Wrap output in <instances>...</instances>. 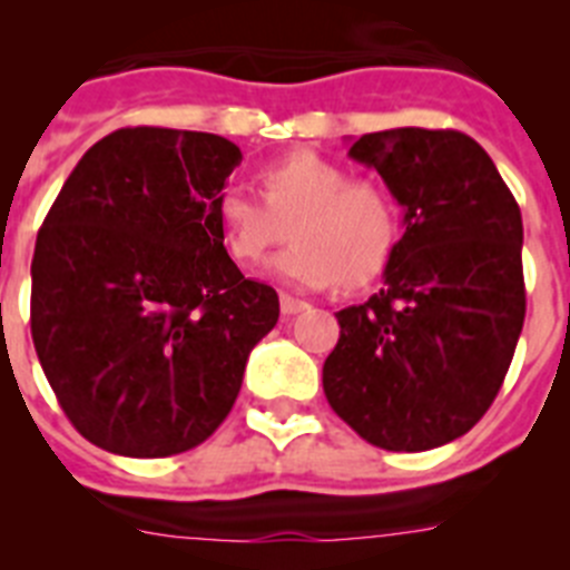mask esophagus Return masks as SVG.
I'll return each mask as SVG.
<instances>
[{
	"label": "esophagus",
	"instance_id": "obj_1",
	"mask_svg": "<svg viewBox=\"0 0 570 570\" xmlns=\"http://www.w3.org/2000/svg\"><path fill=\"white\" fill-rule=\"evenodd\" d=\"M279 308H282V314H285V316H294V314H299V311L308 308V302L296 299V296H291V294H282L279 296Z\"/></svg>",
	"mask_w": 570,
	"mask_h": 570
}]
</instances>
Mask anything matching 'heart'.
<instances>
[{
    "mask_svg": "<svg viewBox=\"0 0 570 570\" xmlns=\"http://www.w3.org/2000/svg\"><path fill=\"white\" fill-rule=\"evenodd\" d=\"M262 196L228 188L214 205L225 248L250 268L288 236L274 274L302 288H362L382 274L394 250L400 210L394 194L371 176L302 150L265 165Z\"/></svg>",
    "mask_w": 570,
    "mask_h": 570,
    "instance_id": "1",
    "label": "heart"
}]
</instances>
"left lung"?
<instances>
[{"mask_svg": "<svg viewBox=\"0 0 570 570\" xmlns=\"http://www.w3.org/2000/svg\"><path fill=\"white\" fill-rule=\"evenodd\" d=\"M347 154L385 179L405 234L385 288L336 314L322 387L371 445L431 451L485 416L511 367L525 322L520 205L460 130H380Z\"/></svg>", "mask_w": 570, "mask_h": 570, "instance_id": "obj_1", "label": "left lung"}]
</instances>
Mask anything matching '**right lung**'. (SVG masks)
Instances as JSON below:
<instances>
[{"label":"right lung","mask_w":570,"mask_h":570,"mask_svg":"<svg viewBox=\"0 0 570 570\" xmlns=\"http://www.w3.org/2000/svg\"><path fill=\"white\" fill-rule=\"evenodd\" d=\"M242 154L225 136L119 128L79 159L30 262V336L65 416L119 456H174L234 407L279 296L214 219Z\"/></svg>","instance_id":"obj_1"}]
</instances>
